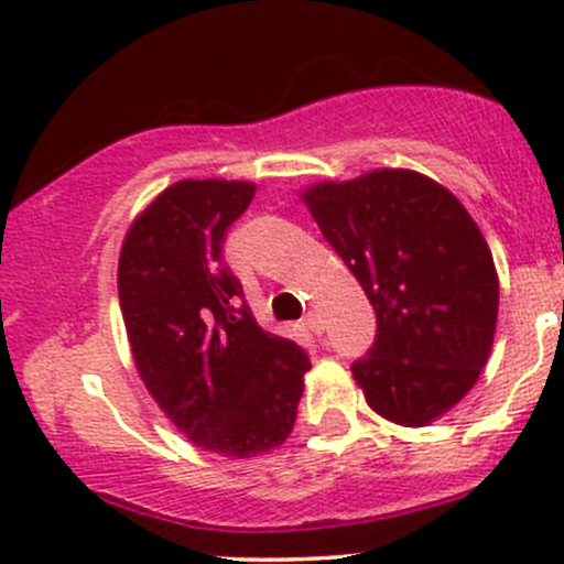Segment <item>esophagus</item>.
Segmentation results:
<instances>
[{"label":"esophagus","mask_w":564,"mask_h":564,"mask_svg":"<svg viewBox=\"0 0 564 564\" xmlns=\"http://www.w3.org/2000/svg\"><path fill=\"white\" fill-rule=\"evenodd\" d=\"M303 324H305V327H308L314 335H322V333H324V322H322V316L316 314V311H308V314H305V318H303Z\"/></svg>","instance_id":"obj_1"}]
</instances>
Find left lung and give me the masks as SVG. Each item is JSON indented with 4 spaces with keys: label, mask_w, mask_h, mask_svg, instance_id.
<instances>
[{
    "label": "left lung",
    "mask_w": 564,
    "mask_h": 564,
    "mask_svg": "<svg viewBox=\"0 0 564 564\" xmlns=\"http://www.w3.org/2000/svg\"><path fill=\"white\" fill-rule=\"evenodd\" d=\"M377 311L351 366L368 406L420 429L475 388L497 333L499 278L464 204L431 176L377 169L300 193Z\"/></svg>",
    "instance_id": "left-lung-1"
}]
</instances>
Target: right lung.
I'll list each match as a JSON object with an SVG mask.
<instances>
[{
  "label": "right lung",
  "mask_w": 564,
  "mask_h": 564,
  "mask_svg": "<svg viewBox=\"0 0 564 564\" xmlns=\"http://www.w3.org/2000/svg\"><path fill=\"white\" fill-rule=\"evenodd\" d=\"M242 180H180L135 215L119 250V308L141 382L176 431L226 458L292 434L308 355L256 324L224 264L226 229L253 202Z\"/></svg>",
  "instance_id": "add662e5"
}]
</instances>
